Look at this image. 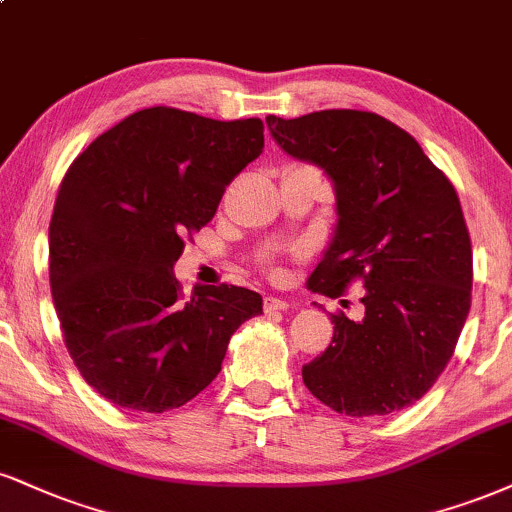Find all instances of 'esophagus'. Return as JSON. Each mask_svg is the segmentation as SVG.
<instances>
[{
	"mask_svg": "<svg viewBox=\"0 0 512 512\" xmlns=\"http://www.w3.org/2000/svg\"><path fill=\"white\" fill-rule=\"evenodd\" d=\"M283 310H288L286 300L272 298V295H269V298H264V312H269V315H272V312H283Z\"/></svg>",
	"mask_w": 512,
	"mask_h": 512,
	"instance_id": "obj_1",
	"label": "esophagus"
}]
</instances>
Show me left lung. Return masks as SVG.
<instances>
[{
  "label": "left lung",
  "instance_id": "left-lung-1",
  "mask_svg": "<svg viewBox=\"0 0 512 512\" xmlns=\"http://www.w3.org/2000/svg\"><path fill=\"white\" fill-rule=\"evenodd\" d=\"M288 155L334 181L338 224L312 293L362 283L365 317L331 315L334 338L303 367L315 398L350 417L420 400L453 357L472 303V243L458 193L417 140L357 109L267 116Z\"/></svg>",
  "mask_w": 512,
  "mask_h": 512
}]
</instances>
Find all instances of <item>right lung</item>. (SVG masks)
Returning <instances> with one entry per match:
<instances>
[{
    "label": "right lung",
    "instance_id": "add662e5",
    "mask_svg": "<svg viewBox=\"0 0 512 512\" xmlns=\"http://www.w3.org/2000/svg\"><path fill=\"white\" fill-rule=\"evenodd\" d=\"M262 147L260 119L150 107L66 171L49 221V286L78 372L114 405H186L221 372L233 331L262 315L260 293L221 283L186 298L174 276L183 238L212 221Z\"/></svg>",
    "mask_w": 512,
    "mask_h": 512
}]
</instances>
